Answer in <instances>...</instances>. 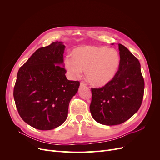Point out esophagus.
Wrapping results in <instances>:
<instances>
[{
    "label": "esophagus",
    "mask_w": 160,
    "mask_h": 160,
    "mask_svg": "<svg viewBox=\"0 0 160 160\" xmlns=\"http://www.w3.org/2000/svg\"><path fill=\"white\" fill-rule=\"evenodd\" d=\"M86 85H87V84H86V83H85V81H81V84H80L81 87H85Z\"/></svg>",
    "instance_id": "obj_1"
}]
</instances>
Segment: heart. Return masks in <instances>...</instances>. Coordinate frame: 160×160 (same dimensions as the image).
<instances>
[{"label":"heart","instance_id":"b5f03b06","mask_svg":"<svg viewBox=\"0 0 160 160\" xmlns=\"http://www.w3.org/2000/svg\"><path fill=\"white\" fill-rule=\"evenodd\" d=\"M119 64L120 57L115 49L94 45L75 48L71 58L67 57L64 62L71 78H77L85 71L87 80L95 88L108 84L117 73Z\"/></svg>","mask_w":160,"mask_h":160}]
</instances>
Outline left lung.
Returning <instances> with one entry per match:
<instances>
[{
	"instance_id": "8db88e82",
	"label": "left lung",
	"mask_w": 160,
	"mask_h": 160,
	"mask_svg": "<svg viewBox=\"0 0 160 160\" xmlns=\"http://www.w3.org/2000/svg\"><path fill=\"white\" fill-rule=\"evenodd\" d=\"M120 64L114 78L101 88H91L90 111L101 124L123 123L139 110L144 93V79L139 60L118 44Z\"/></svg>"
}]
</instances>
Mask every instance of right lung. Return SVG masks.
<instances>
[{
  "mask_svg": "<svg viewBox=\"0 0 160 160\" xmlns=\"http://www.w3.org/2000/svg\"><path fill=\"white\" fill-rule=\"evenodd\" d=\"M65 48L58 41L39 48L18 71L14 102L24 122L37 129L51 130L63 123L78 91L80 82L67 79L61 67Z\"/></svg>",
  "mask_w": 160,
  "mask_h": 160,
  "instance_id": "1",
  "label": "right lung"
}]
</instances>
